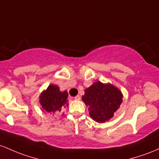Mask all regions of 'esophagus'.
Masks as SVG:
<instances>
[{"label": "esophagus", "mask_w": 159, "mask_h": 159, "mask_svg": "<svg viewBox=\"0 0 159 159\" xmlns=\"http://www.w3.org/2000/svg\"><path fill=\"white\" fill-rule=\"evenodd\" d=\"M75 100H77V101H80V95H76V97H74Z\"/></svg>", "instance_id": "34e87169"}]
</instances>
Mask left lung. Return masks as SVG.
Wrapping results in <instances>:
<instances>
[{"instance_id": "obj_1", "label": "left lung", "mask_w": 159, "mask_h": 159, "mask_svg": "<svg viewBox=\"0 0 159 159\" xmlns=\"http://www.w3.org/2000/svg\"><path fill=\"white\" fill-rule=\"evenodd\" d=\"M122 92L116 87L98 81L85 89L82 100L89 107L92 119L103 123L113 116L122 102Z\"/></svg>"}]
</instances>
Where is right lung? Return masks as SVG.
<instances>
[{
    "label": "right lung",
    "instance_id": "1",
    "mask_svg": "<svg viewBox=\"0 0 159 159\" xmlns=\"http://www.w3.org/2000/svg\"><path fill=\"white\" fill-rule=\"evenodd\" d=\"M68 94L60 92L59 88L56 85H49L46 90L40 95V103L42 108L48 113L60 112L61 108L68 107Z\"/></svg>",
    "mask_w": 159,
    "mask_h": 159
}]
</instances>
